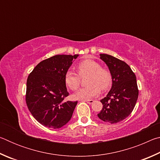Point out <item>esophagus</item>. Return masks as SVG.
Returning <instances> with one entry per match:
<instances>
[{
  "label": "esophagus",
  "mask_w": 160,
  "mask_h": 160,
  "mask_svg": "<svg viewBox=\"0 0 160 160\" xmlns=\"http://www.w3.org/2000/svg\"><path fill=\"white\" fill-rule=\"evenodd\" d=\"M82 102H86L87 103H88V104H92L94 102V100L92 99H83Z\"/></svg>",
  "instance_id": "obj_1"
}]
</instances>
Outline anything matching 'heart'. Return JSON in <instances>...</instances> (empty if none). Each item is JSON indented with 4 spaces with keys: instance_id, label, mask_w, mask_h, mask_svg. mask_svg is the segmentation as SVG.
Instances as JSON below:
<instances>
[{
    "instance_id": "b5f03b06",
    "label": "heart",
    "mask_w": 160,
    "mask_h": 160,
    "mask_svg": "<svg viewBox=\"0 0 160 160\" xmlns=\"http://www.w3.org/2000/svg\"><path fill=\"white\" fill-rule=\"evenodd\" d=\"M78 71L80 77L89 75L88 86L78 90L74 94L77 99H88L98 95L100 88L105 90L111 85L112 76L107 70L102 68L101 65L91 59L84 60L78 65ZM65 82L72 90H76L80 84V77L72 70H68L65 75Z\"/></svg>"
}]
</instances>
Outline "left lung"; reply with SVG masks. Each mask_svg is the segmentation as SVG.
Returning <instances> with one entry per match:
<instances>
[{
	"instance_id": "obj_1",
	"label": "left lung",
	"mask_w": 160,
	"mask_h": 160,
	"mask_svg": "<svg viewBox=\"0 0 160 160\" xmlns=\"http://www.w3.org/2000/svg\"><path fill=\"white\" fill-rule=\"evenodd\" d=\"M100 59L109 68L112 86L107 95L100 100L103 108L97 116L103 121L116 123L131 114L138 97L136 77L128 64L108 54Z\"/></svg>"
}]
</instances>
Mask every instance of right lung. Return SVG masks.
I'll use <instances>...</instances> for the list:
<instances>
[{"mask_svg": "<svg viewBox=\"0 0 160 160\" xmlns=\"http://www.w3.org/2000/svg\"><path fill=\"white\" fill-rule=\"evenodd\" d=\"M78 54L56 55L37 65L27 80L26 103L34 118L48 128H60L71 118L78 101L68 96L65 75Z\"/></svg>", "mask_w": 160, "mask_h": 160, "instance_id": "add662e5", "label": "right lung"}]
</instances>
